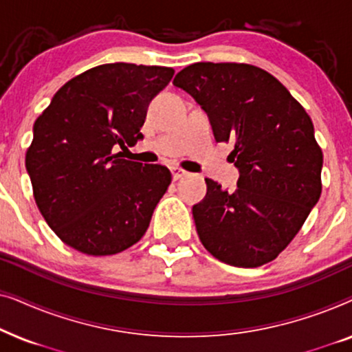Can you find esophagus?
I'll use <instances>...</instances> for the list:
<instances>
[{
	"instance_id": "1",
	"label": "esophagus",
	"mask_w": 352,
	"mask_h": 352,
	"mask_svg": "<svg viewBox=\"0 0 352 352\" xmlns=\"http://www.w3.org/2000/svg\"><path fill=\"white\" fill-rule=\"evenodd\" d=\"M171 176H173V181H177L187 176V173L184 170H181V168H171Z\"/></svg>"
}]
</instances>
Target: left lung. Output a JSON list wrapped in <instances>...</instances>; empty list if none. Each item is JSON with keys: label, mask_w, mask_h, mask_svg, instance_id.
I'll return each instance as SVG.
<instances>
[{"label": "left lung", "mask_w": 352, "mask_h": 352, "mask_svg": "<svg viewBox=\"0 0 352 352\" xmlns=\"http://www.w3.org/2000/svg\"><path fill=\"white\" fill-rule=\"evenodd\" d=\"M173 85L208 113L214 139L232 144L237 190L206 177L194 205L197 234L216 259L237 267L271 263L319 201L322 148L306 110L276 76L250 64L197 62Z\"/></svg>", "instance_id": "obj_1"}]
</instances>
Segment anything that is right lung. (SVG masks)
Masks as SVG:
<instances>
[{
  "label": "right lung",
  "mask_w": 352,
  "mask_h": 352,
  "mask_svg": "<svg viewBox=\"0 0 352 352\" xmlns=\"http://www.w3.org/2000/svg\"><path fill=\"white\" fill-rule=\"evenodd\" d=\"M173 75L160 65L93 67L67 81L35 120L25 153L33 197L47 226L76 252L117 254L146 234L171 173L124 160L115 148L142 138L148 102Z\"/></svg>",
  "instance_id": "1"
}]
</instances>
